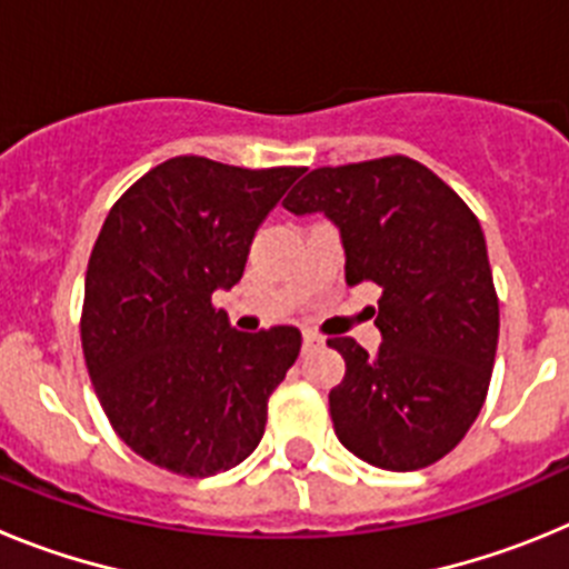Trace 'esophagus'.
<instances>
[{"mask_svg":"<svg viewBox=\"0 0 569 569\" xmlns=\"http://www.w3.org/2000/svg\"><path fill=\"white\" fill-rule=\"evenodd\" d=\"M301 341H305V350H310V347H319L325 339H321L316 330H305V333H301Z\"/></svg>","mask_w":569,"mask_h":569,"instance_id":"esophagus-1","label":"esophagus"}]
</instances>
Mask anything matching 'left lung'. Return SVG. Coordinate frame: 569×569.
Here are the masks:
<instances>
[{
	"label": "left lung",
	"instance_id": "1",
	"mask_svg": "<svg viewBox=\"0 0 569 569\" xmlns=\"http://www.w3.org/2000/svg\"><path fill=\"white\" fill-rule=\"evenodd\" d=\"M281 204L328 216L347 281L381 288L379 310L370 308L381 333L376 353L350 336L328 339L345 359V379L330 390L336 436L381 470L433 465L479 416L499 345L479 219L407 156L310 170Z\"/></svg>",
	"mask_w": 569,
	"mask_h": 569
}]
</instances>
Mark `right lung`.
I'll list each match as a JSON object with an SVG mask.
<instances>
[{"label": "right lung", "mask_w": 569, "mask_h": 569, "mask_svg": "<svg viewBox=\"0 0 569 569\" xmlns=\"http://www.w3.org/2000/svg\"><path fill=\"white\" fill-rule=\"evenodd\" d=\"M301 173L176 156L110 208L84 276V365L119 439L150 465L204 479L261 441L301 333H241L210 299L241 279Z\"/></svg>", "instance_id": "1"}]
</instances>
